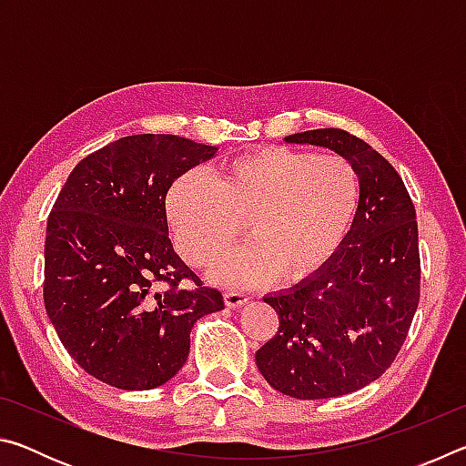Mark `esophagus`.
Listing matches in <instances>:
<instances>
[{"instance_id": "1", "label": "esophagus", "mask_w": 466, "mask_h": 466, "mask_svg": "<svg viewBox=\"0 0 466 466\" xmlns=\"http://www.w3.org/2000/svg\"><path fill=\"white\" fill-rule=\"evenodd\" d=\"M224 299H226L228 309H240V306L248 302V296L242 294V291H226Z\"/></svg>"}]
</instances>
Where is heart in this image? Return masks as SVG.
I'll return each instance as SVG.
<instances>
[{
    "instance_id": "heart-1",
    "label": "heart",
    "mask_w": 466,
    "mask_h": 466,
    "mask_svg": "<svg viewBox=\"0 0 466 466\" xmlns=\"http://www.w3.org/2000/svg\"><path fill=\"white\" fill-rule=\"evenodd\" d=\"M360 201L356 168L341 156L265 146L218 168L187 170L164 197L172 240L188 263L208 265L238 234L248 242L219 257L209 279L226 288L298 283L322 269L350 232Z\"/></svg>"
}]
</instances>
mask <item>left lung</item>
<instances>
[{
	"mask_svg": "<svg viewBox=\"0 0 466 466\" xmlns=\"http://www.w3.org/2000/svg\"><path fill=\"white\" fill-rule=\"evenodd\" d=\"M283 141L345 157L358 172L360 201L330 261L263 298L279 329L257 351V368L288 397H343L389 370L411 327L421 278L415 208L399 172L356 136L314 129Z\"/></svg>",
	"mask_w": 466,
	"mask_h": 466,
	"instance_id": "obj_1",
	"label": "left lung"
}]
</instances>
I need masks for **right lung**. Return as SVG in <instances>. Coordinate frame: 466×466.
<instances>
[{
	"mask_svg": "<svg viewBox=\"0 0 466 466\" xmlns=\"http://www.w3.org/2000/svg\"><path fill=\"white\" fill-rule=\"evenodd\" d=\"M216 154L177 136L121 137L86 156L53 205L46 314L77 366L115 389L168 382L188 358L195 322L224 309L172 248L164 216L172 180Z\"/></svg>",
	"mask_w": 466,
	"mask_h": 466,
	"instance_id": "add662e5",
	"label": "right lung"
}]
</instances>
